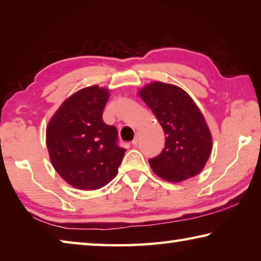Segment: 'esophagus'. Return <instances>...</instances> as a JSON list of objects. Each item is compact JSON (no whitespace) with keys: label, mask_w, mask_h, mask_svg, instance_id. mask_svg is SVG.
Instances as JSON below:
<instances>
[{"label":"esophagus","mask_w":261,"mask_h":261,"mask_svg":"<svg viewBox=\"0 0 261 261\" xmlns=\"http://www.w3.org/2000/svg\"><path fill=\"white\" fill-rule=\"evenodd\" d=\"M140 137H141V134H140V132H137L136 136H135V139L132 140V144H134L135 146H137V145L139 144V141H140Z\"/></svg>","instance_id":"1"}]
</instances>
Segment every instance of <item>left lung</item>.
<instances>
[{
  "instance_id": "obj_1",
  "label": "left lung",
  "mask_w": 261,
  "mask_h": 261,
  "mask_svg": "<svg viewBox=\"0 0 261 261\" xmlns=\"http://www.w3.org/2000/svg\"><path fill=\"white\" fill-rule=\"evenodd\" d=\"M139 95L166 136L165 148L148 160L154 173L169 182L199 174L211 155L212 136L197 105L182 88L160 82L144 87Z\"/></svg>"
}]
</instances>
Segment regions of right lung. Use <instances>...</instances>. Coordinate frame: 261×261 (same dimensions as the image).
Instances as JSON below:
<instances>
[{
  "mask_svg": "<svg viewBox=\"0 0 261 261\" xmlns=\"http://www.w3.org/2000/svg\"><path fill=\"white\" fill-rule=\"evenodd\" d=\"M109 92L83 88L62 103L46 132L47 148L55 170L73 188L96 190L118 171L125 148L117 129L106 124L102 113Z\"/></svg>",
  "mask_w": 261,
  "mask_h": 261,
  "instance_id": "obj_1",
  "label": "right lung"
}]
</instances>
